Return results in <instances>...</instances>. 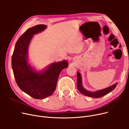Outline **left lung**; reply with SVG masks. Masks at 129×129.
I'll list each match as a JSON object with an SVG mask.
<instances>
[{"label":"left lung","mask_w":129,"mask_h":129,"mask_svg":"<svg viewBox=\"0 0 129 129\" xmlns=\"http://www.w3.org/2000/svg\"><path fill=\"white\" fill-rule=\"evenodd\" d=\"M77 87L78 90L83 94L84 95L88 96L92 98H100L103 97L106 94L109 93L113 89H115V88L117 86L118 83H115L107 88H106L105 89L97 90L95 91H90L89 90H86L85 88L83 87L82 84V78L81 74L79 72L77 71Z\"/></svg>","instance_id":"8db88e82"}]
</instances>
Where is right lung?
Wrapping results in <instances>:
<instances>
[{
    "label": "right lung",
    "instance_id": "add662e5",
    "mask_svg": "<svg viewBox=\"0 0 129 129\" xmlns=\"http://www.w3.org/2000/svg\"><path fill=\"white\" fill-rule=\"evenodd\" d=\"M47 26L39 24L27 30L17 41L11 65L16 83L22 91L33 98L44 99L55 91L60 72L67 68L66 60L54 62L42 71H37L29 63V46L33 36L44 31Z\"/></svg>",
    "mask_w": 129,
    "mask_h": 129
}]
</instances>
